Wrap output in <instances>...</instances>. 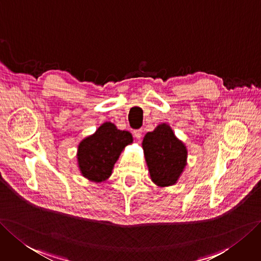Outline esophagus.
<instances>
[{
  "label": "esophagus",
  "mask_w": 261,
  "mask_h": 261,
  "mask_svg": "<svg viewBox=\"0 0 261 261\" xmlns=\"http://www.w3.org/2000/svg\"><path fill=\"white\" fill-rule=\"evenodd\" d=\"M133 134H134V137L137 138V140H141V138H142V136H143V130H142V129L136 130V131L133 132Z\"/></svg>",
  "instance_id": "34e87169"
}]
</instances>
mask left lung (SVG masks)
<instances>
[{"label":"left lung","instance_id":"8db88e82","mask_svg":"<svg viewBox=\"0 0 261 261\" xmlns=\"http://www.w3.org/2000/svg\"><path fill=\"white\" fill-rule=\"evenodd\" d=\"M142 147L153 184L159 187L175 185L187 165L188 151L166 122L147 132Z\"/></svg>","mask_w":261,"mask_h":261}]
</instances>
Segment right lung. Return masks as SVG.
I'll return each instance as SVG.
<instances>
[{
    "label": "right lung",
    "instance_id": "1",
    "mask_svg": "<svg viewBox=\"0 0 261 261\" xmlns=\"http://www.w3.org/2000/svg\"><path fill=\"white\" fill-rule=\"evenodd\" d=\"M132 142L129 131L117 129L111 121L102 123L79 144L76 157L82 175L96 184L109 179L121 151Z\"/></svg>",
    "mask_w": 261,
    "mask_h": 261
}]
</instances>
